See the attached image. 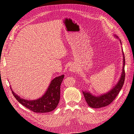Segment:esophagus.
<instances>
[{
	"instance_id": "1",
	"label": "esophagus",
	"mask_w": 134,
	"mask_h": 134,
	"mask_svg": "<svg viewBox=\"0 0 134 134\" xmlns=\"http://www.w3.org/2000/svg\"><path fill=\"white\" fill-rule=\"evenodd\" d=\"M69 70H70V71H71L72 72H75L76 71V68L75 66L71 65L70 67L69 68Z\"/></svg>"
}]
</instances>
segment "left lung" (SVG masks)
I'll list each match as a JSON object with an SVG mask.
<instances>
[{"instance_id": "left-lung-1", "label": "left lung", "mask_w": 134, "mask_h": 134, "mask_svg": "<svg viewBox=\"0 0 134 134\" xmlns=\"http://www.w3.org/2000/svg\"><path fill=\"white\" fill-rule=\"evenodd\" d=\"M114 36L116 38L119 39L118 37H117L115 35ZM119 41L121 43V44H122L121 40H119ZM122 51L123 55V66L122 72H121V74L120 75V78L119 80H118L117 83L115 85V86H113V87H112L110 90L106 92V93L101 94L99 95H94L89 91H82L85 99H86V101L87 102L88 105L90 107L94 108H99L107 106L112 102H113V100L115 99L116 96L118 95L119 92H120L121 88H122L124 85L125 77V60L122 48Z\"/></svg>"}]
</instances>
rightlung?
Instances as JSON below:
<instances>
[{
    "mask_svg": "<svg viewBox=\"0 0 134 134\" xmlns=\"http://www.w3.org/2000/svg\"><path fill=\"white\" fill-rule=\"evenodd\" d=\"M64 75L55 77L52 79L44 94L37 99L27 100L21 98L10 90L18 102L27 108L36 113L49 112L58 106L60 98V86Z\"/></svg>",
    "mask_w": 134,
    "mask_h": 134,
    "instance_id": "1",
    "label": "right lung"
}]
</instances>
